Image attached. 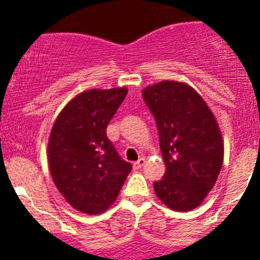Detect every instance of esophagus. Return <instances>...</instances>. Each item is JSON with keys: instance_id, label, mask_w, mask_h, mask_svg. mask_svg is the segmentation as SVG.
Here are the masks:
<instances>
[{"instance_id": "34e87169", "label": "esophagus", "mask_w": 260, "mask_h": 260, "mask_svg": "<svg viewBox=\"0 0 260 260\" xmlns=\"http://www.w3.org/2000/svg\"><path fill=\"white\" fill-rule=\"evenodd\" d=\"M146 165V159L145 158H140L138 161H136L135 164H133V166H135V169H142L143 166Z\"/></svg>"}]
</instances>
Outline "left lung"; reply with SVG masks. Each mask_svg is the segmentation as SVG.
<instances>
[{
	"label": "left lung",
	"mask_w": 260,
	"mask_h": 260,
	"mask_svg": "<svg viewBox=\"0 0 260 260\" xmlns=\"http://www.w3.org/2000/svg\"><path fill=\"white\" fill-rule=\"evenodd\" d=\"M156 119L166 172L153 187L176 211L198 208L216 182L224 148L220 129L204 99L179 81H161L142 91Z\"/></svg>",
	"instance_id": "obj_1"
}]
</instances>
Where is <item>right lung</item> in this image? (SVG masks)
I'll return each instance as SVG.
<instances>
[{
    "mask_svg": "<svg viewBox=\"0 0 260 260\" xmlns=\"http://www.w3.org/2000/svg\"><path fill=\"white\" fill-rule=\"evenodd\" d=\"M128 89L84 91L67 104L50 135V172L65 200L84 214H101L117 199L132 165L118 154L107 125Z\"/></svg>",
    "mask_w": 260,
    "mask_h": 260,
    "instance_id": "obj_1",
    "label": "right lung"
}]
</instances>
